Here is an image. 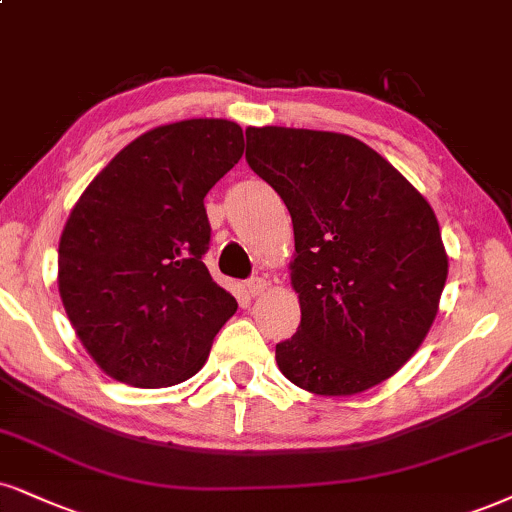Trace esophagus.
I'll return each instance as SVG.
<instances>
[{
    "mask_svg": "<svg viewBox=\"0 0 512 512\" xmlns=\"http://www.w3.org/2000/svg\"><path fill=\"white\" fill-rule=\"evenodd\" d=\"M266 289H268V280H263V277H251V280L246 282V292L251 296H261Z\"/></svg>",
    "mask_w": 512,
    "mask_h": 512,
    "instance_id": "34e87169",
    "label": "esophagus"
}]
</instances>
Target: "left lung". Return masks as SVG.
Instances as JSON below:
<instances>
[{
    "mask_svg": "<svg viewBox=\"0 0 512 512\" xmlns=\"http://www.w3.org/2000/svg\"><path fill=\"white\" fill-rule=\"evenodd\" d=\"M246 163L294 225L301 323L275 346L282 375L318 396L384 382L425 342L449 275L432 206L375 149L339 132L249 128Z\"/></svg>",
    "mask_w": 512,
    "mask_h": 512,
    "instance_id": "left-lung-1",
    "label": "left lung"
}]
</instances>
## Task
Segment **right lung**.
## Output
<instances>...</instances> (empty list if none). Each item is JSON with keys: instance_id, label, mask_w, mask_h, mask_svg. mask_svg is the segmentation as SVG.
<instances>
[{"instance_id": "obj_1", "label": "right lung", "mask_w": 512, "mask_h": 512, "mask_svg": "<svg viewBox=\"0 0 512 512\" xmlns=\"http://www.w3.org/2000/svg\"><path fill=\"white\" fill-rule=\"evenodd\" d=\"M244 154L223 118L161 125L90 182L63 227L59 294L82 346L113 380L156 389L206 363L237 311L204 266V197Z\"/></svg>"}]
</instances>
